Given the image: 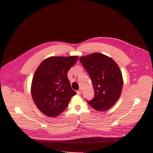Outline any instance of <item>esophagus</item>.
I'll list each match as a JSON object with an SVG mask.
<instances>
[{
  "label": "esophagus",
  "mask_w": 153,
  "mask_h": 153,
  "mask_svg": "<svg viewBox=\"0 0 153 153\" xmlns=\"http://www.w3.org/2000/svg\"><path fill=\"white\" fill-rule=\"evenodd\" d=\"M76 93L78 95H80L81 94V91H77Z\"/></svg>",
  "instance_id": "esophagus-1"
}]
</instances>
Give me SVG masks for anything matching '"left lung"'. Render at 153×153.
Returning <instances> with one entry per match:
<instances>
[{"label": "left lung", "instance_id": "1", "mask_svg": "<svg viewBox=\"0 0 153 153\" xmlns=\"http://www.w3.org/2000/svg\"><path fill=\"white\" fill-rule=\"evenodd\" d=\"M91 78L94 97L87 103L98 111H105L115 105L121 96L123 78L117 64L106 55L93 53L80 58Z\"/></svg>", "mask_w": 153, "mask_h": 153}]
</instances>
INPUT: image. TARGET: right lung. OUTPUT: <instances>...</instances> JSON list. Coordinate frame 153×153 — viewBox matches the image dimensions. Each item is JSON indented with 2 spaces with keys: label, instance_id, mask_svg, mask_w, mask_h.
I'll use <instances>...</instances> for the list:
<instances>
[{
  "label": "right lung",
  "instance_id": "1",
  "mask_svg": "<svg viewBox=\"0 0 153 153\" xmlns=\"http://www.w3.org/2000/svg\"><path fill=\"white\" fill-rule=\"evenodd\" d=\"M78 56L50 57L36 70L31 84V94L35 105L50 117L65 110L71 97L76 94L70 85L68 72L75 65Z\"/></svg>",
  "mask_w": 153,
  "mask_h": 153
}]
</instances>
